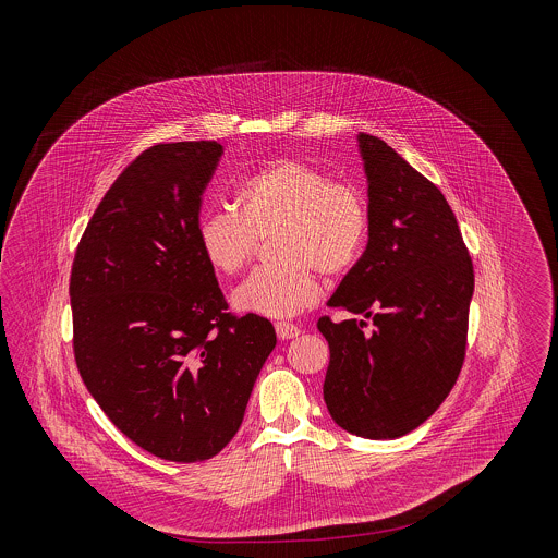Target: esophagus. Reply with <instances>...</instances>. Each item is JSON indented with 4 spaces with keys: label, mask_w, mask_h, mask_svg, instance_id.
Here are the masks:
<instances>
[{
    "label": "esophagus",
    "mask_w": 558,
    "mask_h": 558,
    "mask_svg": "<svg viewBox=\"0 0 558 558\" xmlns=\"http://www.w3.org/2000/svg\"><path fill=\"white\" fill-rule=\"evenodd\" d=\"M275 330H277V337L279 339H294L301 335V328L296 324H290V322H277L275 324Z\"/></svg>",
    "instance_id": "1"
}]
</instances>
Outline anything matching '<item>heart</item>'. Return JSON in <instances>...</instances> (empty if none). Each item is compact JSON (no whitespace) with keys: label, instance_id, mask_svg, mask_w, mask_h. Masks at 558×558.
<instances>
[{"label":"heart","instance_id":"b5f03b06","mask_svg":"<svg viewBox=\"0 0 558 558\" xmlns=\"http://www.w3.org/2000/svg\"><path fill=\"white\" fill-rule=\"evenodd\" d=\"M234 210H208L197 240L208 264L234 277L251 262L257 239H270L277 262L259 266L234 292L242 312L292 318L319 296V272L341 277L363 257L372 206L361 186L335 180L307 160H268L240 180Z\"/></svg>","mask_w":558,"mask_h":558}]
</instances>
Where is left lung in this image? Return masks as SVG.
<instances>
[{
    "mask_svg": "<svg viewBox=\"0 0 558 558\" xmlns=\"http://www.w3.org/2000/svg\"><path fill=\"white\" fill-rule=\"evenodd\" d=\"M372 236L318 319L330 361L324 401L361 438H399L451 393L466 356L473 259L440 189L380 137L359 135ZM371 322L367 323L366 319Z\"/></svg>",
    "mask_w": 558,
    "mask_h": 558,
    "instance_id": "left-lung-1",
    "label": "left lung"
}]
</instances>
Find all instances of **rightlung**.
Returning a JSON list of instances; mask_svg holds the SVG:
<instances>
[{
	"mask_svg": "<svg viewBox=\"0 0 558 558\" xmlns=\"http://www.w3.org/2000/svg\"><path fill=\"white\" fill-rule=\"evenodd\" d=\"M221 155L217 142H173L131 160L71 270L83 385L126 438L169 462L208 460L236 436L277 343L270 319L228 312L197 240Z\"/></svg>",
	"mask_w": 558,
	"mask_h": 558,
	"instance_id": "add662e5",
	"label": "right lung"
}]
</instances>
